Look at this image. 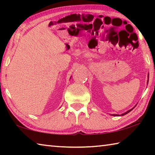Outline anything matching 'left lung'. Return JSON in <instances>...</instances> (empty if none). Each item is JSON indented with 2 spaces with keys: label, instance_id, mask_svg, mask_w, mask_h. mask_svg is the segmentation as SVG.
Segmentation results:
<instances>
[{
  "label": "left lung",
  "instance_id": "left-lung-1",
  "mask_svg": "<svg viewBox=\"0 0 155 155\" xmlns=\"http://www.w3.org/2000/svg\"><path fill=\"white\" fill-rule=\"evenodd\" d=\"M148 78L149 79V74H148ZM148 83V82H147V83ZM136 105H137V104H136ZM135 105V106H136ZM135 106L133 107V108H135ZM133 108H132L131 109H130V110H128V111H127V112H125V113H124V114H121V115H117V114H111V115H113V116H122V115H126V114H127L128 113H129L130 111H132V110L133 109Z\"/></svg>",
  "mask_w": 155,
  "mask_h": 155
}]
</instances>
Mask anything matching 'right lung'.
Listing matches in <instances>:
<instances>
[{
  "label": "right lung",
  "instance_id": "1",
  "mask_svg": "<svg viewBox=\"0 0 155 155\" xmlns=\"http://www.w3.org/2000/svg\"><path fill=\"white\" fill-rule=\"evenodd\" d=\"M70 78H71V77H70Z\"/></svg>",
  "mask_w": 155,
  "mask_h": 155
}]
</instances>
